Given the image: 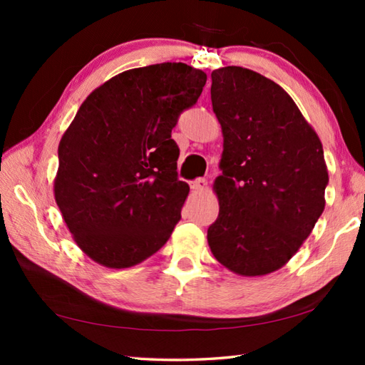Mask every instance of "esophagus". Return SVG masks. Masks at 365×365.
<instances>
[{
	"instance_id": "34e87169",
	"label": "esophagus",
	"mask_w": 365,
	"mask_h": 365,
	"mask_svg": "<svg viewBox=\"0 0 365 365\" xmlns=\"http://www.w3.org/2000/svg\"><path fill=\"white\" fill-rule=\"evenodd\" d=\"M190 187L193 191H202V190L207 188V180H206V178H196V180L190 183Z\"/></svg>"
}]
</instances>
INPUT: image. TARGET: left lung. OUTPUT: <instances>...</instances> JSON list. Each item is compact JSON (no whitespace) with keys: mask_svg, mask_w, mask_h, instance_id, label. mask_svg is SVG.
<instances>
[{"mask_svg":"<svg viewBox=\"0 0 365 365\" xmlns=\"http://www.w3.org/2000/svg\"><path fill=\"white\" fill-rule=\"evenodd\" d=\"M211 78L224 153L209 248L235 274H270L296 255L324 212L329 172L322 143L274 80L238 66L214 71Z\"/></svg>","mask_w":365,"mask_h":365,"instance_id":"left-lung-1","label":"left lung"}]
</instances>
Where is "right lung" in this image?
Masks as SVG:
<instances>
[{"instance_id": "add662e5", "label": "right lung", "mask_w": 365, "mask_h": 365, "mask_svg": "<svg viewBox=\"0 0 365 365\" xmlns=\"http://www.w3.org/2000/svg\"><path fill=\"white\" fill-rule=\"evenodd\" d=\"M206 73L183 63L130 69L82 103L58 148L54 197L86 256L125 269L153 256L180 220L172 128L196 104Z\"/></svg>"}]
</instances>
